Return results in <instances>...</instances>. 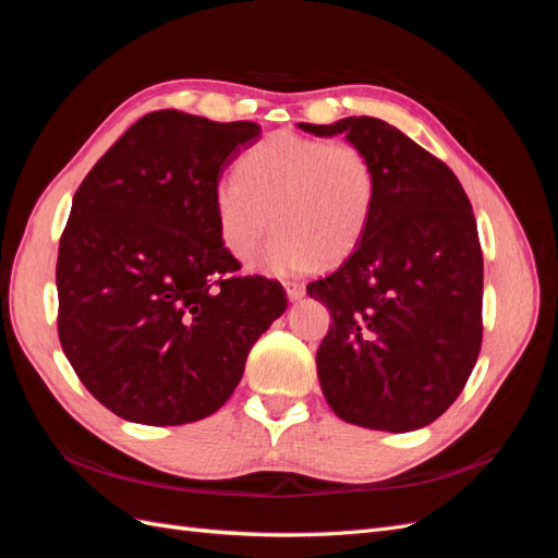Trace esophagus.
Here are the masks:
<instances>
[{
	"mask_svg": "<svg viewBox=\"0 0 558 558\" xmlns=\"http://www.w3.org/2000/svg\"><path fill=\"white\" fill-rule=\"evenodd\" d=\"M286 295H289L291 300H300L302 295H305V283L300 281H286Z\"/></svg>",
	"mask_w": 558,
	"mask_h": 558,
	"instance_id": "1",
	"label": "esophagus"
}]
</instances>
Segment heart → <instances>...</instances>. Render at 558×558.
<instances>
[{
  "instance_id": "1",
  "label": "heart",
  "mask_w": 558,
  "mask_h": 558,
  "mask_svg": "<svg viewBox=\"0 0 558 558\" xmlns=\"http://www.w3.org/2000/svg\"><path fill=\"white\" fill-rule=\"evenodd\" d=\"M377 172L365 148L295 132H275L240 160V179L223 177L214 205L218 232L238 260H251L277 228L263 267L305 272L347 260L365 238Z\"/></svg>"
}]
</instances>
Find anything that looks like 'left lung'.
Here are the masks:
<instances>
[{"label": "left lung", "instance_id": "left-lung-1", "mask_svg": "<svg viewBox=\"0 0 558 558\" xmlns=\"http://www.w3.org/2000/svg\"><path fill=\"white\" fill-rule=\"evenodd\" d=\"M300 128L347 134L377 172L363 242L307 286L332 318L316 351L320 391L349 424L424 428L461 396L482 347L484 260L470 199L442 160L379 118Z\"/></svg>", "mask_w": 558, "mask_h": 558}]
</instances>
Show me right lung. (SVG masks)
Returning <instances> with one entry per match:
<instances>
[{
    "label": "right lung",
    "mask_w": 558,
    "mask_h": 558,
    "mask_svg": "<svg viewBox=\"0 0 558 558\" xmlns=\"http://www.w3.org/2000/svg\"><path fill=\"white\" fill-rule=\"evenodd\" d=\"M258 137L251 121L154 111L78 185L58 248V335L83 386L121 418L214 414L289 305L279 281L238 277L218 232L216 185Z\"/></svg>",
    "instance_id": "1"
}]
</instances>
